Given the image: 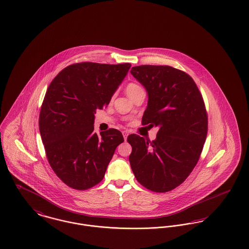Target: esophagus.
Segmentation results:
<instances>
[{
	"label": "esophagus",
	"instance_id": "obj_1",
	"mask_svg": "<svg viewBox=\"0 0 249 249\" xmlns=\"http://www.w3.org/2000/svg\"><path fill=\"white\" fill-rule=\"evenodd\" d=\"M122 134H123V136H124V139L127 140V137H128V135H129V132H128V131H123Z\"/></svg>",
	"mask_w": 249,
	"mask_h": 249
}]
</instances>
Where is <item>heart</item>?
<instances>
[{
	"label": "heart",
	"mask_w": 249,
	"mask_h": 249,
	"mask_svg": "<svg viewBox=\"0 0 249 249\" xmlns=\"http://www.w3.org/2000/svg\"><path fill=\"white\" fill-rule=\"evenodd\" d=\"M141 90H143L141 87H139L137 84H134V83H131V84H129L127 87H126V93H127V95L132 99V97L136 94V93H138L139 91H141Z\"/></svg>",
	"instance_id": "1"
}]
</instances>
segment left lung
I'll return each mask as SVG.
<instances>
[{"instance_id": "obj_1", "label": "left lung", "mask_w": 249, "mask_h": 249, "mask_svg": "<svg viewBox=\"0 0 249 249\" xmlns=\"http://www.w3.org/2000/svg\"><path fill=\"white\" fill-rule=\"evenodd\" d=\"M131 73L147 93L142 124L159 129L151 142L128 136L132 172L149 190H173L190 175L203 148L208 118L202 96L188 74L169 66L133 67Z\"/></svg>"}]
</instances>
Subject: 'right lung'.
I'll return each instance as SVG.
<instances>
[{
	"label": "right lung",
	"instance_id": "right-lung-1",
	"mask_svg": "<svg viewBox=\"0 0 249 249\" xmlns=\"http://www.w3.org/2000/svg\"><path fill=\"white\" fill-rule=\"evenodd\" d=\"M131 64L84 62L65 68L47 89L39 132L51 167L68 186L87 190L102 181L117 146L116 129L94 132L96 110L105 108Z\"/></svg>",
	"mask_w": 249,
	"mask_h": 249
}]
</instances>
